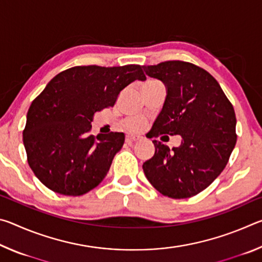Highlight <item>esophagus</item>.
Instances as JSON below:
<instances>
[{"label": "esophagus", "instance_id": "obj_1", "mask_svg": "<svg viewBox=\"0 0 262 262\" xmlns=\"http://www.w3.org/2000/svg\"><path fill=\"white\" fill-rule=\"evenodd\" d=\"M139 140H141V137L140 136H135V135H128L126 137V141L127 142H135V141H139Z\"/></svg>", "mask_w": 262, "mask_h": 262}]
</instances>
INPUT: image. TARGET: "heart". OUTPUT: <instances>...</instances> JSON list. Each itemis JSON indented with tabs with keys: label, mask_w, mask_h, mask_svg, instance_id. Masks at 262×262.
I'll return each instance as SVG.
<instances>
[{
	"label": "heart",
	"mask_w": 262,
	"mask_h": 262,
	"mask_svg": "<svg viewBox=\"0 0 262 262\" xmlns=\"http://www.w3.org/2000/svg\"><path fill=\"white\" fill-rule=\"evenodd\" d=\"M156 82H158V81H155V79H150V81L145 82V84L156 83ZM143 126H144L143 120H141V119H139V118H129L125 121V127L130 132H139V130L142 129V128H143Z\"/></svg>",
	"instance_id": "b5f03b06"
}]
</instances>
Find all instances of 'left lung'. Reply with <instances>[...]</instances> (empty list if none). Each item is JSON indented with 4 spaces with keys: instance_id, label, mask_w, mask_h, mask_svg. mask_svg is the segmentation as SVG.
Returning <instances> with one entry per match:
<instances>
[{
    "instance_id": "obj_1",
    "label": "left lung",
    "mask_w": 262,
    "mask_h": 262,
    "mask_svg": "<svg viewBox=\"0 0 262 262\" xmlns=\"http://www.w3.org/2000/svg\"><path fill=\"white\" fill-rule=\"evenodd\" d=\"M143 68L166 86L163 108L149 134L183 137L172 151L154 140L155 155L143 163L144 174L165 196H194L221 174L236 145L233 106L219 82L189 62L165 61Z\"/></svg>"
}]
</instances>
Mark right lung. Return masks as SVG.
Returning a JSON list of instances; mask_svg holds the SVG:
<instances>
[{"mask_svg":"<svg viewBox=\"0 0 262 262\" xmlns=\"http://www.w3.org/2000/svg\"><path fill=\"white\" fill-rule=\"evenodd\" d=\"M142 66H77L57 74L35 98L23 130L28 163L53 192L78 196L97 187L125 142L123 133L91 135L96 112L113 106Z\"/></svg>","mask_w":262,"mask_h":262,"instance_id":"add662e5","label":"right lung"}]
</instances>
